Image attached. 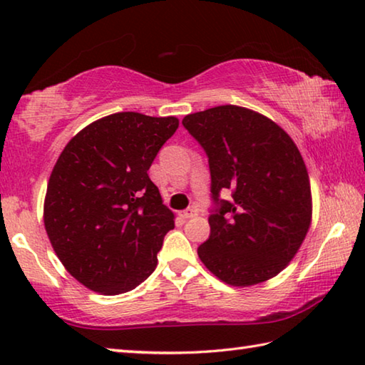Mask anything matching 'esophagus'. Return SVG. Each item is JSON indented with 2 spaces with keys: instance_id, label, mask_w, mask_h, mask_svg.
I'll use <instances>...</instances> for the list:
<instances>
[{
  "instance_id": "esophagus-1",
  "label": "esophagus",
  "mask_w": 365,
  "mask_h": 365,
  "mask_svg": "<svg viewBox=\"0 0 365 365\" xmlns=\"http://www.w3.org/2000/svg\"><path fill=\"white\" fill-rule=\"evenodd\" d=\"M180 215H182L183 219H193L195 215H196V209H193V207H191V209H187V211H183Z\"/></svg>"
}]
</instances>
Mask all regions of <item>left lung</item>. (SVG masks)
Returning <instances> with one entry per match:
<instances>
[{"label":"left lung","instance_id":"1","mask_svg":"<svg viewBox=\"0 0 365 365\" xmlns=\"http://www.w3.org/2000/svg\"><path fill=\"white\" fill-rule=\"evenodd\" d=\"M202 146L215 209L202 264L232 287H251L287 267L312 219L311 183L292 137L256 110L225 104L185 115ZM230 190L232 200H222Z\"/></svg>","mask_w":365,"mask_h":365}]
</instances>
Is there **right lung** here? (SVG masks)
Segmentation results:
<instances>
[{
  "mask_svg": "<svg viewBox=\"0 0 365 365\" xmlns=\"http://www.w3.org/2000/svg\"><path fill=\"white\" fill-rule=\"evenodd\" d=\"M177 117L115 113L91 122L61 153L43 220L66 270L101 294L137 288L158 265L174 212L148 170Z\"/></svg>",
  "mask_w": 365,
  "mask_h": 365,
  "instance_id": "obj_1",
  "label": "right lung"
}]
</instances>
